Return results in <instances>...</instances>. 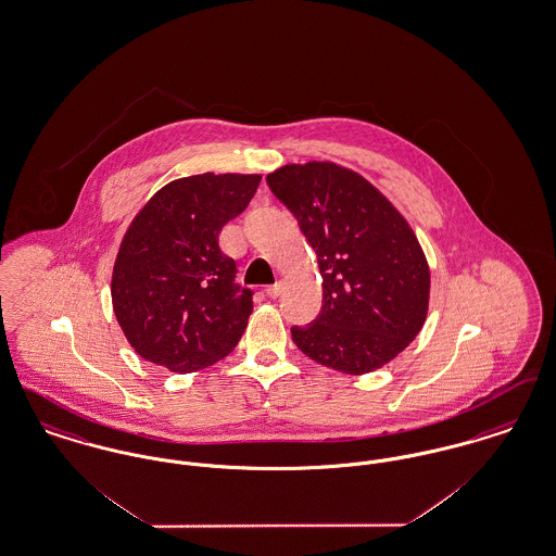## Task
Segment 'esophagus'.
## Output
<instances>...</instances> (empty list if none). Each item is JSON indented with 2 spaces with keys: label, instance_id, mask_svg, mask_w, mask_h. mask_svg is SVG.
Segmentation results:
<instances>
[{
  "label": "esophagus",
  "instance_id": "esophagus-1",
  "mask_svg": "<svg viewBox=\"0 0 556 556\" xmlns=\"http://www.w3.org/2000/svg\"><path fill=\"white\" fill-rule=\"evenodd\" d=\"M265 291L268 298H277V295L283 291V281H277V283H273V286H266Z\"/></svg>",
  "mask_w": 556,
  "mask_h": 556
}]
</instances>
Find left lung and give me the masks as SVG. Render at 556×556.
I'll return each mask as SVG.
<instances>
[{
	"mask_svg": "<svg viewBox=\"0 0 556 556\" xmlns=\"http://www.w3.org/2000/svg\"><path fill=\"white\" fill-rule=\"evenodd\" d=\"M298 218L323 277L318 317L291 340L329 369L365 375L410 344L429 308V265L408 220L363 175L336 162L266 175Z\"/></svg>",
	"mask_w": 556,
	"mask_h": 556,
	"instance_id": "8db88e82",
	"label": "left lung"
}]
</instances>
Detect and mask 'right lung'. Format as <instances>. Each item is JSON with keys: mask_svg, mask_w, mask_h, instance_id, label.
Returning <instances> with one entry per match:
<instances>
[{"mask_svg": "<svg viewBox=\"0 0 556 556\" xmlns=\"http://www.w3.org/2000/svg\"><path fill=\"white\" fill-rule=\"evenodd\" d=\"M261 175L202 173L159 189L121 241L112 308L132 350L173 372L206 369L238 345L252 291L233 283L220 229L245 211Z\"/></svg>", "mask_w": 556, "mask_h": 556, "instance_id": "1", "label": "right lung"}]
</instances>
